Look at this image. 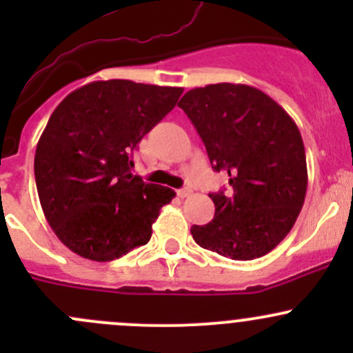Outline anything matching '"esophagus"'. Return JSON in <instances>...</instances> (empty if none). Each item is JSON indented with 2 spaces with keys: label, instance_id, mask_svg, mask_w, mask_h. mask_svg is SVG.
Returning <instances> with one entry per match:
<instances>
[{
  "label": "esophagus",
  "instance_id": "obj_1",
  "mask_svg": "<svg viewBox=\"0 0 353 353\" xmlns=\"http://www.w3.org/2000/svg\"><path fill=\"white\" fill-rule=\"evenodd\" d=\"M191 194H193V190H190V188H183V190L177 191V196L179 198H188L191 196Z\"/></svg>",
  "mask_w": 353,
  "mask_h": 353
}]
</instances>
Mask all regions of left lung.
I'll list each match as a JSON object with an SVG mask.
<instances>
[{
  "label": "left lung",
  "mask_w": 353,
  "mask_h": 353,
  "mask_svg": "<svg viewBox=\"0 0 353 353\" xmlns=\"http://www.w3.org/2000/svg\"><path fill=\"white\" fill-rule=\"evenodd\" d=\"M181 109L205 143L215 172L234 193H212L215 216L193 225L196 244L237 261L261 258L294 227L307 191L301 131L265 92L241 83L193 88Z\"/></svg>",
  "instance_id": "1"
}]
</instances>
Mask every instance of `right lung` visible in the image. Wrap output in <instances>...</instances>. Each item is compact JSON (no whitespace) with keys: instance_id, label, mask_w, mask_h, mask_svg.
<instances>
[{"instance_id":"1","label":"right lung","mask_w":353,"mask_h":353,"mask_svg":"<svg viewBox=\"0 0 353 353\" xmlns=\"http://www.w3.org/2000/svg\"><path fill=\"white\" fill-rule=\"evenodd\" d=\"M183 88L92 81L63 99L35 148L42 212L68 249L112 261L143 245L160 208L176 196L133 176L141 138L179 101Z\"/></svg>"}]
</instances>
